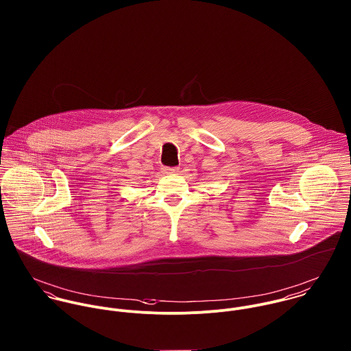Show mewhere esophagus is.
<instances>
[{"instance_id":"esophagus-1","label":"esophagus","mask_w":351,"mask_h":351,"mask_svg":"<svg viewBox=\"0 0 351 351\" xmlns=\"http://www.w3.org/2000/svg\"><path fill=\"white\" fill-rule=\"evenodd\" d=\"M163 173H178V167H163Z\"/></svg>"}]
</instances>
